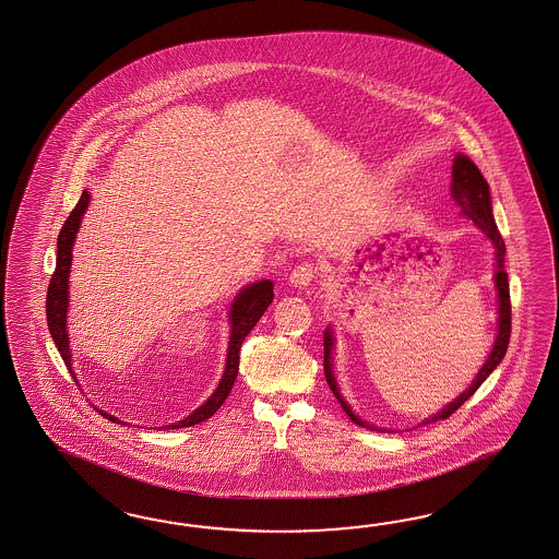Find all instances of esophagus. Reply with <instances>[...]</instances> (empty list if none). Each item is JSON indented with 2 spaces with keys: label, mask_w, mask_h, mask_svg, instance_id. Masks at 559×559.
Returning a JSON list of instances; mask_svg holds the SVG:
<instances>
[{
  "label": "esophagus",
  "mask_w": 559,
  "mask_h": 559,
  "mask_svg": "<svg viewBox=\"0 0 559 559\" xmlns=\"http://www.w3.org/2000/svg\"><path fill=\"white\" fill-rule=\"evenodd\" d=\"M314 267H312L310 263H301L294 272L289 273V280H287V282H289V286L292 287H300V289H304V287H308L314 282Z\"/></svg>",
  "instance_id": "1"
}]
</instances>
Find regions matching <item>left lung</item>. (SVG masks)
<instances>
[{
    "label": "left lung",
    "instance_id": "1",
    "mask_svg": "<svg viewBox=\"0 0 559 559\" xmlns=\"http://www.w3.org/2000/svg\"><path fill=\"white\" fill-rule=\"evenodd\" d=\"M450 194H452V201L459 204L460 213L466 216V218H471L474 225L485 233V237L495 247V275H492V282H495V287H497V304H499L497 306V314H499L497 316V338H495V344H492V348L488 353L485 365L476 372L473 383L466 386L456 400L445 403L440 412L428 415L417 426H426V424H431V421L445 419V417L454 414L464 401L471 400L474 391L483 385L487 381L488 374L499 367V362L504 358V353L509 348V338H511V296H509V275L504 272L507 247H504L501 233L497 229V223H495V216H492V201H490L488 182L485 180V176L480 174V170L476 168L473 159L464 156V154H460V152L454 156V164H452ZM334 346H336V336H334L332 326H329V329L324 330V374H326L329 386L332 389L334 397L341 403L344 414L348 415L360 428H367V430L372 431H391L385 430V428H377V426H372L369 421L360 419L353 412V407L348 405V401L344 400L343 393L338 389V383H336L334 371H332V350H334Z\"/></svg>",
    "mask_w": 559,
    "mask_h": 559
}]
</instances>
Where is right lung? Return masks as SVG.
Here are the masks:
<instances>
[{
  "label": "right lung",
  "instance_id": "add662e5",
  "mask_svg": "<svg viewBox=\"0 0 559 559\" xmlns=\"http://www.w3.org/2000/svg\"><path fill=\"white\" fill-rule=\"evenodd\" d=\"M88 202H91V194H88V190L85 188L81 199L76 202V206L72 209L71 215L64 221L62 229L58 233L57 270H55V275H52L50 286H48V294H46L48 330L52 334V341L57 344L60 357L64 360V365L71 369L72 374H74V369H72L71 338H69V330H67L69 277H71L72 247H74V241H76V233L81 229V221H83L86 209H88ZM272 300L273 284L270 280H261V282L249 284V286L239 289V294L235 296V300L230 304V336L229 346H227V362H225V371H223L218 385L213 391V395L204 401L201 407H197L192 414L187 415L185 419H180L176 424L162 426L164 430H178V428L197 426V424H201L204 419H209L211 415L216 414V409L229 397L230 389L235 385V379H237V372H239V350H241L245 336L258 324L259 318L270 308ZM99 414L103 417H107L109 421L123 424L119 417L107 414L103 409H99Z\"/></svg>",
  "mask_w": 559,
  "mask_h": 559
}]
</instances>
